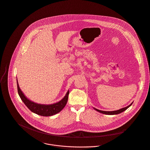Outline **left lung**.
<instances>
[{"label":"left lung","mask_w":150,"mask_h":150,"mask_svg":"<svg viewBox=\"0 0 150 150\" xmlns=\"http://www.w3.org/2000/svg\"><path fill=\"white\" fill-rule=\"evenodd\" d=\"M132 103L129 104V105H128L127 107H125L124 108H121L120 110H116V111H101V110H99L98 109H96L95 108H94V110H96V111L101 112V113H103V114H107V115H115V114H120L123 111H124L125 110H126L128 107H129L131 105H132Z\"/></svg>","instance_id":"obj_1"}]
</instances>
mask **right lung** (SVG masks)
Masks as SVG:
<instances>
[{"label":"right lung","mask_w":150,"mask_h":150,"mask_svg":"<svg viewBox=\"0 0 150 150\" xmlns=\"http://www.w3.org/2000/svg\"><path fill=\"white\" fill-rule=\"evenodd\" d=\"M17 86H18V94L21 100L25 103V104L27 106V107L33 112L42 116H46V117L52 116L59 112L65 107L68 100V97L69 94V90L66 93V96H64V97L58 103L52 104H49V105L38 104L29 100L24 95V94L22 93V91H21L19 86L18 80H17Z\"/></svg>","instance_id":"1"}]
</instances>
